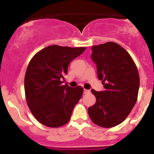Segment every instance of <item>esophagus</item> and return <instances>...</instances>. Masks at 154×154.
<instances>
[{"instance_id": "obj_1", "label": "esophagus", "mask_w": 154, "mask_h": 154, "mask_svg": "<svg viewBox=\"0 0 154 154\" xmlns=\"http://www.w3.org/2000/svg\"><path fill=\"white\" fill-rule=\"evenodd\" d=\"M84 94H89V93H90V91H89V90H86V89H84Z\"/></svg>"}]
</instances>
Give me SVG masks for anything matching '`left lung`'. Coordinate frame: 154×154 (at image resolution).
Segmentation results:
<instances>
[{"mask_svg":"<svg viewBox=\"0 0 154 154\" xmlns=\"http://www.w3.org/2000/svg\"><path fill=\"white\" fill-rule=\"evenodd\" d=\"M91 58L104 91L91 90L96 103L88 108L93 123L110 128L124 121L137 100L140 77L130 54L120 44L106 42L92 47Z\"/></svg>","mask_w":154,"mask_h":154,"instance_id":"left-lung-1","label":"left lung"}]
</instances>
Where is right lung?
I'll return each mask as SVG.
<instances>
[{
	"mask_svg": "<svg viewBox=\"0 0 154 154\" xmlns=\"http://www.w3.org/2000/svg\"><path fill=\"white\" fill-rule=\"evenodd\" d=\"M86 48L51 45L37 52L27 66L24 91L30 111L41 124L60 127L70 120L72 110L84 92L83 87L63 85L67 67Z\"/></svg>",
	"mask_w": 154,
	"mask_h": 154,
	"instance_id": "obj_1",
	"label": "right lung"
}]
</instances>
